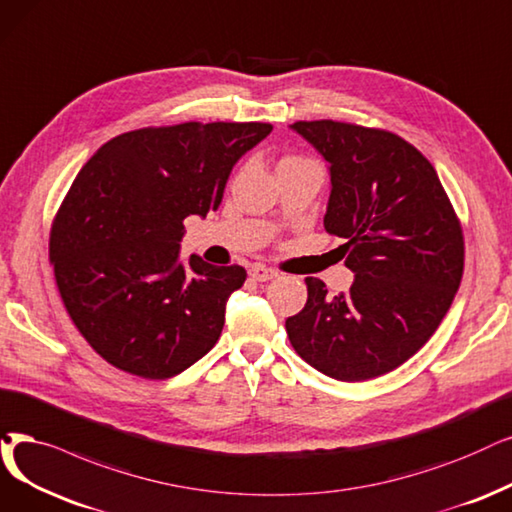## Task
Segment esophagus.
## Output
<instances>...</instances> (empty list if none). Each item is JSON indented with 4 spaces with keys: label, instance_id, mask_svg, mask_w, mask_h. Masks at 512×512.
<instances>
[{
    "label": "esophagus",
    "instance_id": "esophagus-1",
    "mask_svg": "<svg viewBox=\"0 0 512 512\" xmlns=\"http://www.w3.org/2000/svg\"><path fill=\"white\" fill-rule=\"evenodd\" d=\"M279 273L275 269H269L264 267V264H254V267L250 269V277L254 281H269V279H275Z\"/></svg>",
    "mask_w": 512,
    "mask_h": 512
}]
</instances>
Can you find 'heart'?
<instances>
[{
    "mask_svg": "<svg viewBox=\"0 0 512 512\" xmlns=\"http://www.w3.org/2000/svg\"><path fill=\"white\" fill-rule=\"evenodd\" d=\"M288 159H296V157H288Z\"/></svg>",
    "mask_w": 512,
    "mask_h": 512,
    "instance_id": "obj_1",
    "label": "heart"
}]
</instances>
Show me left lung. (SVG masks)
Returning a JSON list of instances; mask_svg holds the SVG:
<instances>
[{
  "instance_id": "obj_1",
  "label": "left lung",
  "mask_w": 512,
  "mask_h": 512,
  "mask_svg": "<svg viewBox=\"0 0 512 512\" xmlns=\"http://www.w3.org/2000/svg\"><path fill=\"white\" fill-rule=\"evenodd\" d=\"M290 128L330 166L323 227L346 239L344 264L355 273L334 298L306 277L304 309L285 319L290 342L342 382L393 372L435 334L460 288V220L433 163L401 136L332 119Z\"/></svg>"
}]
</instances>
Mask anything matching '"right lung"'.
Wrapping results in <instances>:
<instances>
[{
  "mask_svg": "<svg viewBox=\"0 0 512 512\" xmlns=\"http://www.w3.org/2000/svg\"><path fill=\"white\" fill-rule=\"evenodd\" d=\"M271 124L142 128L105 142L60 203L50 262L79 334L117 370L166 380L220 338L245 269L178 260L185 220L216 212L241 155Z\"/></svg>",
  "mask_w": 512,
  "mask_h": 512,
  "instance_id": "1",
  "label": "right lung"
}]
</instances>
